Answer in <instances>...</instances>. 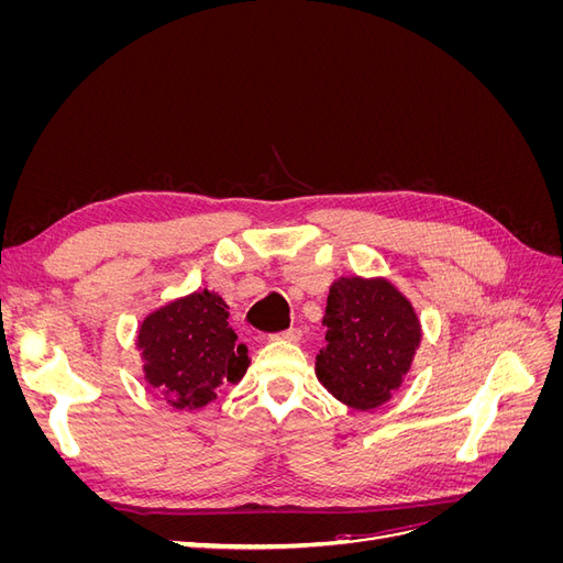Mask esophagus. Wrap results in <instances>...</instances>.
<instances>
[{"label":"esophagus","instance_id":"obj_1","mask_svg":"<svg viewBox=\"0 0 563 563\" xmlns=\"http://www.w3.org/2000/svg\"><path fill=\"white\" fill-rule=\"evenodd\" d=\"M300 335H302V331L296 329V327H291V329H286V331H282V333L269 335V340H288V343H298Z\"/></svg>","mask_w":563,"mask_h":563}]
</instances>
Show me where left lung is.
<instances>
[{"instance_id":"obj_1","label":"left lung","mask_w":563,"mask_h":563,"mask_svg":"<svg viewBox=\"0 0 563 563\" xmlns=\"http://www.w3.org/2000/svg\"><path fill=\"white\" fill-rule=\"evenodd\" d=\"M327 347L314 373L331 395L354 411H373L391 399L420 347V319L385 277H340L327 298Z\"/></svg>"}]
</instances>
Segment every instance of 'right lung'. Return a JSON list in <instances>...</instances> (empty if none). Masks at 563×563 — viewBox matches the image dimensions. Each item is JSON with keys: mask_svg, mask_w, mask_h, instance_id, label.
<instances>
[{"mask_svg": "<svg viewBox=\"0 0 563 563\" xmlns=\"http://www.w3.org/2000/svg\"><path fill=\"white\" fill-rule=\"evenodd\" d=\"M228 302L203 288L150 312L139 327L145 383L176 411H197L228 383H240L251 364L246 345H236L228 323Z\"/></svg>", "mask_w": 563, "mask_h": 563, "instance_id": "add662e5", "label": "right lung"}]
</instances>
